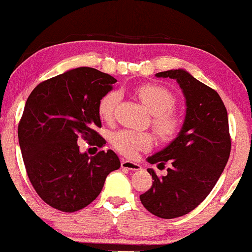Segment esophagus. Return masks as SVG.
<instances>
[{
	"label": "esophagus",
	"mask_w": 252,
	"mask_h": 252,
	"mask_svg": "<svg viewBox=\"0 0 252 252\" xmlns=\"http://www.w3.org/2000/svg\"><path fill=\"white\" fill-rule=\"evenodd\" d=\"M122 167L127 168V170H132V171H139L142 168V166H141L140 164L134 163V161H129V160H123Z\"/></svg>",
	"instance_id": "1"
}]
</instances>
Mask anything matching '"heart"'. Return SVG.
Here are the masks:
<instances>
[{
  "mask_svg": "<svg viewBox=\"0 0 252 252\" xmlns=\"http://www.w3.org/2000/svg\"><path fill=\"white\" fill-rule=\"evenodd\" d=\"M135 94L142 104L153 115V127L158 139L163 142L172 141L180 132L182 119L172 108L175 105L173 94L163 86L147 84L139 86ZM122 99L119 91H110L98 103V112L102 119L111 120L115 110ZM112 144L127 157H134L140 150L149 149L153 137L149 133L122 129L113 134Z\"/></svg>",
  "mask_w": 252,
  "mask_h": 252,
  "instance_id": "heart-1",
  "label": "heart"
}]
</instances>
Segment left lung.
Masks as SVG:
<instances>
[{"label":"left lung","instance_id":"obj_1","mask_svg":"<svg viewBox=\"0 0 252 252\" xmlns=\"http://www.w3.org/2000/svg\"><path fill=\"white\" fill-rule=\"evenodd\" d=\"M156 77L174 79L187 108L177 137L147 158L158 167L168 161L167 174L158 178L148 168L154 182L140 199L153 215L173 219L201 204L221 175L230 154L228 116L218 93L184 68L159 72Z\"/></svg>","mask_w":252,"mask_h":252}]
</instances>
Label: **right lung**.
Here are the masks:
<instances>
[{
	"mask_svg": "<svg viewBox=\"0 0 252 252\" xmlns=\"http://www.w3.org/2000/svg\"><path fill=\"white\" fill-rule=\"evenodd\" d=\"M117 80L93 67H77L41 82L27 98L18 126L19 146L27 175L37 195L63 212L84 209L101 192L120 160L112 150L96 156L80 153L79 137L105 140L98 103Z\"/></svg>",
	"mask_w": 252,
	"mask_h": 252,
	"instance_id": "add662e5",
	"label": "right lung"
}]
</instances>
